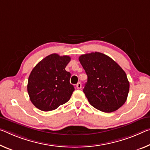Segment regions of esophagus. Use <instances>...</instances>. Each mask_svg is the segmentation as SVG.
Returning a JSON list of instances; mask_svg holds the SVG:
<instances>
[{
  "instance_id": "1",
  "label": "esophagus",
  "mask_w": 150,
  "mask_h": 150,
  "mask_svg": "<svg viewBox=\"0 0 150 150\" xmlns=\"http://www.w3.org/2000/svg\"><path fill=\"white\" fill-rule=\"evenodd\" d=\"M81 86H82V85H81V83L80 82H79L77 85H76V87H77L78 89H80L81 88Z\"/></svg>"
}]
</instances>
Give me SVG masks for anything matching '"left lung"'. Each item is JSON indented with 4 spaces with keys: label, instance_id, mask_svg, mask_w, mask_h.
Instances as JSON below:
<instances>
[{
    "label": "left lung",
    "instance_id": "1",
    "mask_svg": "<svg viewBox=\"0 0 150 150\" xmlns=\"http://www.w3.org/2000/svg\"><path fill=\"white\" fill-rule=\"evenodd\" d=\"M79 60L87 75L83 92L98 110L111 113L127 100L129 83L125 71L112 59L99 52L82 54Z\"/></svg>",
    "mask_w": 150,
    "mask_h": 150
}]
</instances>
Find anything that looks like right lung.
<instances>
[{
  "mask_svg": "<svg viewBox=\"0 0 150 150\" xmlns=\"http://www.w3.org/2000/svg\"><path fill=\"white\" fill-rule=\"evenodd\" d=\"M69 56L49 54L33 68L28 77L27 91L37 108L49 111L69 100L75 88L70 83L71 73L65 67Z\"/></svg>",
  "mask_w": 150,
  "mask_h": 150,
  "instance_id": "add662e5",
  "label": "right lung"
}]
</instances>
